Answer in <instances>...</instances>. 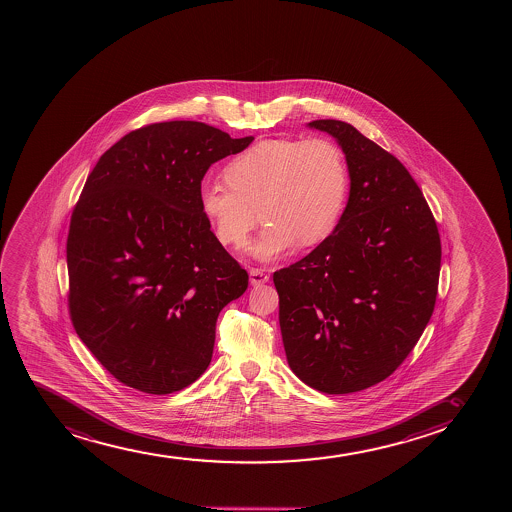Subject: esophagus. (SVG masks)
<instances>
[{"label":"esophagus","mask_w":512,"mask_h":512,"mask_svg":"<svg viewBox=\"0 0 512 512\" xmlns=\"http://www.w3.org/2000/svg\"><path fill=\"white\" fill-rule=\"evenodd\" d=\"M268 280H270V275H266L265 270H261V268H251V271H249V282L254 287L256 285H263Z\"/></svg>","instance_id":"obj_1"}]
</instances>
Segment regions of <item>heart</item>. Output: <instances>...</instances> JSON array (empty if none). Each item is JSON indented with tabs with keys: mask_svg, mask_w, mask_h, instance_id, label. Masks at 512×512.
Segmentation results:
<instances>
[{
	"mask_svg": "<svg viewBox=\"0 0 512 512\" xmlns=\"http://www.w3.org/2000/svg\"><path fill=\"white\" fill-rule=\"evenodd\" d=\"M224 184H205L201 213L218 241L241 249L258 225L251 246L259 261H275L297 244L314 246L331 235L347 203L350 176L341 148L314 138H268L239 153L225 167Z\"/></svg>",
	"mask_w": 512,
	"mask_h": 512,
	"instance_id": "heart-1",
	"label": "heart"
}]
</instances>
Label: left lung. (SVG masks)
I'll use <instances>...</instances> for the list:
<instances>
[{"label": "left lung", "instance_id": "obj_1", "mask_svg": "<svg viewBox=\"0 0 512 512\" xmlns=\"http://www.w3.org/2000/svg\"><path fill=\"white\" fill-rule=\"evenodd\" d=\"M335 138L350 193L335 230L273 275L288 365L326 394L371 388L412 352L434 312L441 237L400 160L352 124H307Z\"/></svg>", "mask_w": 512, "mask_h": 512}]
</instances>
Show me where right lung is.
<instances>
[{
  "instance_id": "add662e5",
  "label": "right lung",
  "mask_w": 512,
  "mask_h": 512,
  "mask_svg": "<svg viewBox=\"0 0 512 512\" xmlns=\"http://www.w3.org/2000/svg\"><path fill=\"white\" fill-rule=\"evenodd\" d=\"M253 140L198 121L150 124L87 177L66 242L68 306L80 340L126 386L174 393L212 362L218 314L249 277L201 213V181Z\"/></svg>"
}]
</instances>
